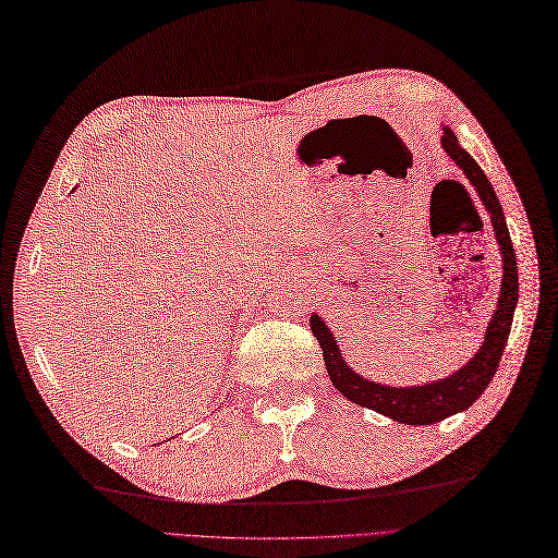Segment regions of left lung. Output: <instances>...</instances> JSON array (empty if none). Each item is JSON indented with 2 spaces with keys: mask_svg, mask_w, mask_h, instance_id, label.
<instances>
[{
  "mask_svg": "<svg viewBox=\"0 0 558 558\" xmlns=\"http://www.w3.org/2000/svg\"><path fill=\"white\" fill-rule=\"evenodd\" d=\"M442 149L458 163L464 175L472 183V187L480 195L486 211L492 214V226L496 231V241L501 245L504 255V279H501V295H498V308L488 323V329L484 335L482 347L476 349V354L464 363V366L452 373L450 378H442L436 383L414 385V388H390V385H378L366 378H361L359 373L351 371L342 354H339L337 342L329 327L323 323V317H311V329L317 339V344L323 349V359L327 366V375L332 380L335 388L342 392L347 400L356 402L373 412L385 414L395 418V422L412 424V426H426L436 424L440 418H448L476 402L486 385L492 383L496 375L498 363H501L504 349L510 335V325H513V313L518 303V263H515V250L510 243V233L506 226V216L501 204H498L496 192L484 175L480 163L462 149L458 144V136L452 130L446 128L442 132Z\"/></svg>",
  "mask_w": 558,
  "mask_h": 558,
  "instance_id": "1",
  "label": "left lung"
}]
</instances>
